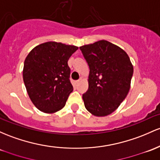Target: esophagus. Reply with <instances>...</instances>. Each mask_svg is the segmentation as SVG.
<instances>
[{"instance_id":"34e87169","label":"esophagus","mask_w":160,"mask_h":160,"mask_svg":"<svg viewBox=\"0 0 160 160\" xmlns=\"http://www.w3.org/2000/svg\"><path fill=\"white\" fill-rule=\"evenodd\" d=\"M82 80H83V78H82V77H81V78H80V79H79L78 80H77V81H76V83H80V82H81Z\"/></svg>"}]
</instances>
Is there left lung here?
<instances>
[{
	"label": "left lung",
	"mask_w": 160,
	"mask_h": 160,
	"mask_svg": "<svg viewBox=\"0 0 160 160\" xmlns=\"http://www.w3.org/2000/svg\"><path fill=\"white\" fill-rule=\"evenodd\" d=\"M89 67L88 90L84 106L97 117L110 115L126 98L134 68L128 54L106 40L80 47Z\"/></svg>",
	"instance_id": "8db88e82"
}]
</instances>
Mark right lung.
<instances>
[{
  "label": "right lung",
  "mask_w": 160,
  "mask_h": 160,
  "mask_svg": "<svg viewBox=\"0 0 160 160\" xmlns=\"http://www.w3.org/2000/svg\"><path fill=\"white\" fill-rule=\"evenodd\" d=\"M78 49L75 45L47 42L35 47L24 61L22 77L34 106L54 113L65 106L73 91L68 61Z\"/></svg>",
  "instance_id": "right-lung-1"
}]
</instances>
